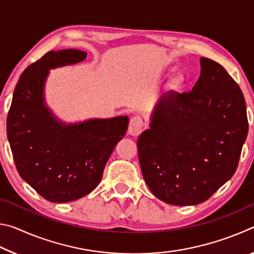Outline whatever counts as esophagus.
Listing matches in <instances>:
<instances>
[{
    "instance_id": "esophagus-1",
    "label": "esophagus",
    "mask_w": 254,
    "mask_h": 254,
    "mask_svg": "<svg viewBox=\"0 0 254 254\" xmlns=\"http://www.w3.org/2000/svg\"><path fill=\"white\" fill-rule=\"evenodd\" d=\"M143 128V120L140 117H133L130 120V123H128V128H127V133L130 135L136 136L139 135L141 132H142Z\"/></svg>"
}]
</instances>
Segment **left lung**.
Wrapping results in <instances>:
<instances>
[{
    "label": "left lung",
    "instance_id": "obj_1",
    "mask_svg": "<svg viewBox=\"0 0 254 254\" xmlns=\"http://www.w3.org/2000/svg\"><path fill=\"white\" fill-rule=\"evenodd\" d=\"M190 92L166 93L137 139L143 178L167 204L207 200L232 178L249 123L243 93L220 64L200 58Z\"/></svg>",
    "mask_w": 254,
    "mask_h": 254
}]
</instances>
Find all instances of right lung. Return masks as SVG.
I'll return each instance as SVG.
<instances>
[{"label":"right lung","mask_w":254,"mask_h":254,"mask_svg":"<svg viewBox=\"0 0 254 254\" xmlns=\"http://www.w3.org/2000/svg\"><path fill=\"white\" fill-rule=\"evenodd\" d=\"M85 51H49L20 76L6 120L7 140L21 178L53 203L84 197L100 184L127 117L60 122L45 104L49 69L85 60Z\"/></svg>","instance_id":"right-lung-1"}]
</instances>
